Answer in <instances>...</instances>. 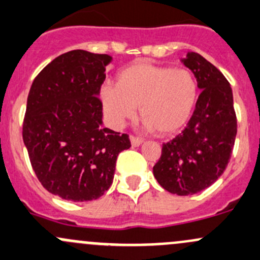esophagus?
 <instances>
[{
  "mask_svg": "<svg viewBox=\"0 0 260 260\" xmlns=\"http://www.w3.org/2000/svg\"><path fill=\"white\" fill-rule=\"evenodd\" d=\"M129 141H131V144H132L133 147H138V146H141L142 143H143V139L135 137V136H131Z\"/></svg>",
  "mask_w": 260,
  "mask_h": 260,
  "instance_id": "esophagus-1",
  "label": "esophagus"
}]
</instances>
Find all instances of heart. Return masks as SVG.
Listing matches in <instances>:
<instances>
[{"label":"heart","instance_id":"1","mask_svg":"<svg viewBox=\"0 0 260 260\" xmlns=\"http://www.w3.org/2000/svg\"><path fill=\"white\" fill-rule=\"evenodd\" d=\"M199 98L194 73L187 68L152 63L131 64L117 76V83L101 88L103 109L112 125L132 119L139 106L146 131L168 136L179 132L192 118Z\"/></svg>","mask_w":260,"mask_h":260}]
</instances>
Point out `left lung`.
<instances>
[{
    "label": "left lung",
    "instance_id": "obj_1",
    "mask_svg": "<svg viewBox=\"0 0 260 260\" xmlns=\"http://www.w3.org/2000/svg\"><path fill=\"white\" fill-rule=\"evenodd\" d=\"M180 61L194 73L202 92L185 129L163 144L153 174L169 193L190 196L223 174L236 141L237 117L231 84L215 66L196 52Z\"/></svg>",
    "mask_w": 260,
    "mask_h": 260
}]
</instances>
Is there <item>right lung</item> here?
Returning a JSON list of instances; mask_svg holds the SVG:
<instances>
[{
	"label": "right lung",
	"mask_w": 260,
	"mask_h": 260,
	"mask_svg": "<svg viewBox=\"0 0 260 260\" xmlns=\"http://www.w3.org/2000/svg\"><path fill=\"white\" fill-rule=\"evenodd\" d=\"M108 54L75 50L38 73L27 98L23 142L41 184L66 201L100 198L113 182L127 135L103 128L101 86Z\"/></svg>",
	"instance_id": "1"
}]
</instances>
